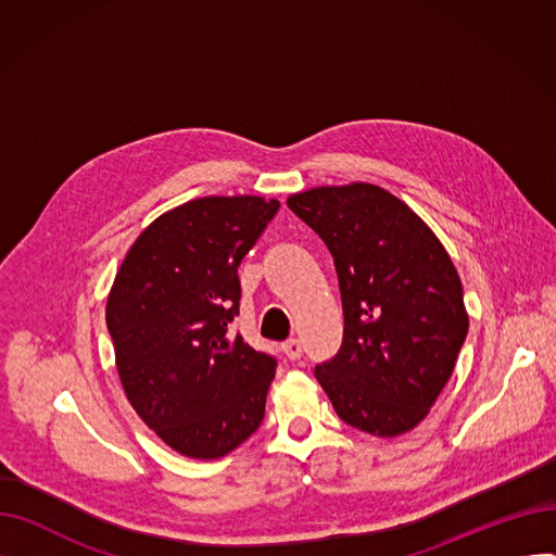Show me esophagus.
<instances>
[{"label":"esophagus","instance_id":"1","mask_svg":"<svg viewBox=\"0 0 556 556\" xmlns=\"http://www.w3.org/2000/svg\"><path fill=\"white\" fill-rule=\"evenodd\" d=\"M281 352L286 354V358L288 361H298L300 356H302V342L300 340H286L283 344H281Z\"/></svg>","mask_w":556,"mask_h":556}]
</instances>
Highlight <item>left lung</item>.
<instances>
[{
	"instance_id": "left-lung-1",
	"label": "left lung",
	"mask_w": 556,
	"mask_h": 556,
	"mask_svg": "<svg viewBox=\"0 0 556 556\" xmlns=\"http://www.w3.org/2000/svg\"><path fill=\"white\" fill-rule=\"evenodd\" d=\"M333 256L344 336L315 367L338 417L376 437L413 430L469 331L462 281L432 229L390 191L354 182L288 198Z\"/></svg>"
}]
</instances>
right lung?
Instances as JSON below:
<instances>
[{"label":"right lung","instance_id":"right-lung-1","mask_svg":"<svg viewBox=\"0 0 556 556\" xmlns=\"http://www.w3.org/2000/svg\"><path fill=\"white\" fill-rule=\"evenodd\" d=\"M277 200L210 195L146 227L108 295L105 323L124 392L173 451L218 459L261 426L277 358L231 333L241 258Z\"/></svg>","mask_w":556,"mask_h":556}]
</instances>
